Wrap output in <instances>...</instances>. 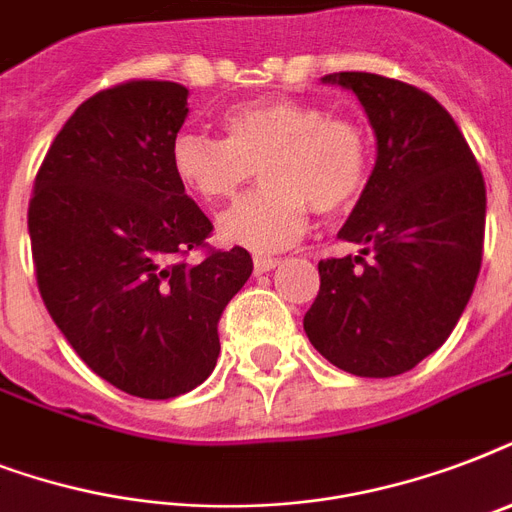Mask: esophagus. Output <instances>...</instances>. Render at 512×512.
Listing matches in <instances>:
<instances>
[{"label":"esophagus","instance_id":"34e87169","mask_svg":"<svg viewBox=\"0 0 512 512\" xmlns=\"http://www.w3.org/2000/svg\"><path fill=\"white\" fill-rule=\"evenodd\" d=\"M252 265H255V273L260 276V273L273 271V268L279 265V257H255V263Z\"/></svg>","mask_w":512,"mask_h":512}]
</instances>
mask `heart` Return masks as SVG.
Wrapping results in <instances>:
<instances>
[{"label": "heart", "mask_w": 512, "mask_h": 512, "mask_svg": "<svg viewBox=\"0 0 512 512\" xmlns=\"http://www.w3.org/2000/svg\"><path fill=\"white\" fill-rule=\"evenodd\" d=\"M223 127L225 140L183 132L172 146V170L185 191L207 204L233 199L260 172L263 188L217 220V236L228 247L279 252L303 236L311 207L335 215L366 188L369 135L316 103L255 100L231 108Z\"/></svg>", "instance_id": "obj_1"}]
</instances>
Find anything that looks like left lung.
<instances>
[{"label":"left lung","mask_w":512,"mask_h":512,"mask_svg":"<svg viewBox=\"0 0 512 512\" xmlns=\"http://www.w3.org/2000/svg\"><path fill=\"white\" fill-rule=\"evenodd\" d=\"M321 82L356 95L377 159L337 233L361 249L319 263L305 335L342 372L396 377L444 345L473 295L484 255V175L428 92L361 71Z\"/></svg>","instance_id":"1"}]
</instances>
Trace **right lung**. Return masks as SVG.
<instances>
[{"instance_id":"obj_1","label":"right lung","mask_w":512,"mask_h":512,"mask_svg":"<svg viewBox=\"0 0 512 512\" xmlns=\"http://www.w3.org/2000/svg\"><path fill=\"white\" fill-rule=\"evenodd\" d=\"M188 116L175 82L84 100L52 140L28 204L42 300L76 356L114 388L175 398L207 380L217 321L247 284V249L183 263L212 231L172 170Z\"/></svg>"}]
</instances>
